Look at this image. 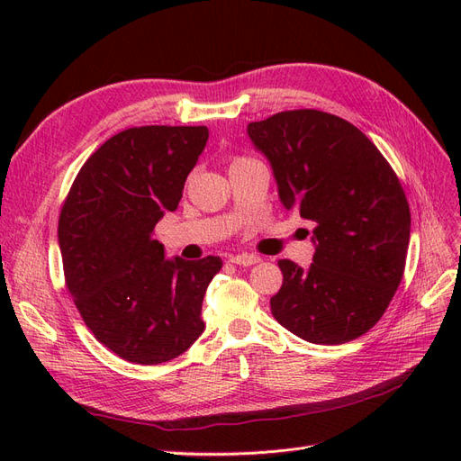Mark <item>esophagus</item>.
<instances>
[{"label":"esophagus","instance_id":"1","mask_svg":"<svg viewBox=\"0 0 461 461\" xmlns=\"http://www.w3.org/2000/svg\"><path fill=\"white\" fill-rule=\"evenodd\" d=\"M229 261H230V263H236V265H244V267H248V265L258 263L259 258L254 256V254H239V256H230Z\"/></svg>","mask_w":461,"mask_h":461}]
</instances>
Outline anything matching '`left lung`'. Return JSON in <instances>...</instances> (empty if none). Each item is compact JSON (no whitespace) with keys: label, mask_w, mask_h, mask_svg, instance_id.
<instances>
[{"label":"left lung","mask_w":461,"mask_h":461,"mask_svg":"<svg viewBox=\"0 0 461 461\" xmlns=\"http://www.w3.org/2000/svg\"><path fill=\"white\" fill-rule=\"evenodd\" d=\"M248 136L271 163L285 209L315 222L310 267L278 261L273 317L313 344L361 337L406 267L411 215L396 173L364 132L325 111H283L249 122Z\"/></svg>","instance_id":"left-lung-1"}]
</instances>
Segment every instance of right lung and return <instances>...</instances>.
<instances>
[{"instance_id":"1","label":"right lung","mask_w":461,"mask_h":461,"mask_svg":"<svg viewBox=\"0 0 461 461\" xmlns=\"http://www.w3.org/2000/svg\"><path fill=\"white\" fill-rule=\"evenodd\" d=\"M207 138L205 127L122 131L82 165L63 203L67 288L94 337L131 364H165L203 332L202 302L222 261L165 259L153 229L176 209Z\"/></svg>"}]
</instances>
